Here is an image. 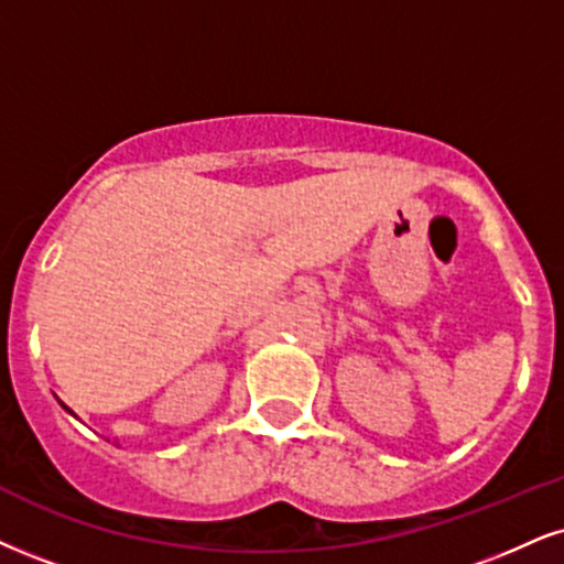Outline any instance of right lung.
Here are the masks:
<instances>
[{"label": "right lung", "mask_w": 564, "mask_h": 564, "mask_svg": "<svg viewBox=\"0 0 564 564\" xmlns=\"http://www.w3.org/2000/svg\"><path fill=\"white\" fill-rule=\"evenodd\" d=\"M65 410H67V408H65Z\"/></svg>", "instance_id": "add662e5"}]
</instances>
